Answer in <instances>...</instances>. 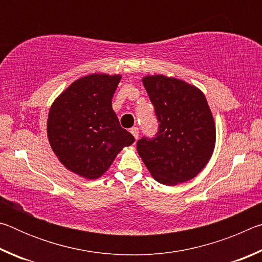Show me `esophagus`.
<instances>
[{
    "mask_svg": "<svg viewBox=\"0 0 262 262\" xmlns=\"http://www.w3.org/2000/svg\"><path fill=\"white\" fill-rule=\"evenodd\" d=\"M130 133L133 134V136L135 137V140L139 139V128L137 127H133L130 129Z\"/></svg>",
    "mask_w": 262,
    "mask_h": 262,
    "instance_id": "34e87169",
    "label": "esophagus"
}]
</instances>
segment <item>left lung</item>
<instances>
[{"label":"left lung","mask_w":262,"mask_h":262,"mask_svg":"<svg viewBox=\"0 0 262 262\" xmlns=\"http://www.w3.org/2000/svg\"><path fill=\"white\" fill-rule=\"evenodd\" d=\"M159 122L152 139L136 149L158 183L174 186L193 179L214 151L216 127L203 92L183 79L152 75L142 78Z\"/></svg>","instance_id":"8db88e82"}]
</instances>
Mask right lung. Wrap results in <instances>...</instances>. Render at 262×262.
<instances>
[{
    "label": "right lung",
    "instance_id": "1",
    "mask_svg": "<svg viewBox=\"0 0 262 262\" xmlns=\"http://www.w3.org/2000/svg\"><path fill=\"white\" fill-rule=\"evenodd\" d=\"M121 75L91 74L66 89L52 104L47 136L59 161L85 179L108 170L134 136L120 126L112 98Z\"/></svg>",
    "mask_w": 262,
    "mask_h": 262
}]
</instances>
